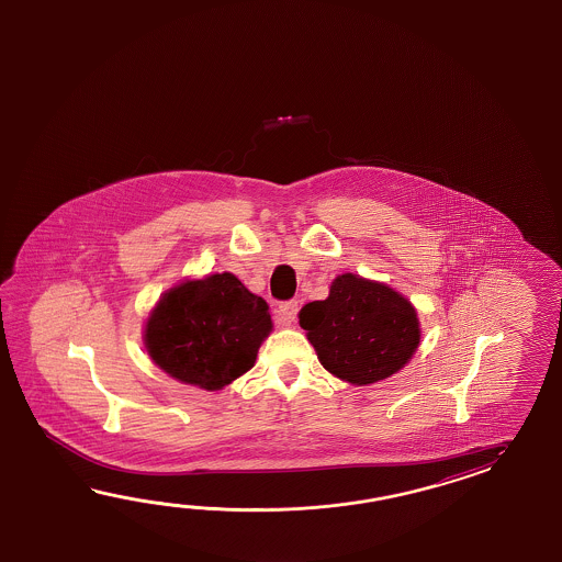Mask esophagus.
Listing matches in <instances>:
<instances>
[{
	"mask_svg": "<svg viewBox=\"0 0 562 562\" xmlns=\"http://www.w3.org/2000/svg\"><path fill=\"white\" fill-rule=\"evenodd\" d=\"M299 303L293 299V301H283L281 305H279V322L291 323L295 322V317H297Z\"/></svg>",
	"mask_w": 562,
	"mask_h": 562,
	"instance_id": "esophagus-1",
	"label": "esophagus"
}]
</instances>
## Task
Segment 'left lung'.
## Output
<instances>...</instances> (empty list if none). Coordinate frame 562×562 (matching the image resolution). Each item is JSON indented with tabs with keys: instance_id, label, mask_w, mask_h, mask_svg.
<instances>
[{
	"instance_id": "8db88e82",
	"label": "left lung",
	"mask_w": 562,
	"mask_h": 562,
	"mask_svg": "<svg viewBox=\"0 0 562 562\" xmlns=\"http://www.w3.org/2000/svg\"><path fill=\"white\" fill-rule=\"evenodd\" d=\"M323 368L353 385L380 382L402 370L419 344L418 313L392 286L339 276L329 297L299 311Z\"/></svg>"
}]
</instances>
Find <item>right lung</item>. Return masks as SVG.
Wrapping results in <instances>:
<instances>
[{"mask_svg":"<svg viewBox=\"0 0 562 562\" xmlns=\"http://www.w3.org/2000/svg\"><path fill=\"white\" fill-rule=\"evenodd\" d=\"M271 315L233 273L172 286L144 329V346L160 370L182 383L216 392L251 370Z\"/></svg>","mask_w":562,"mask_h":562,"instance_id":"obj_1","label":"right lung"}]
</instances>
